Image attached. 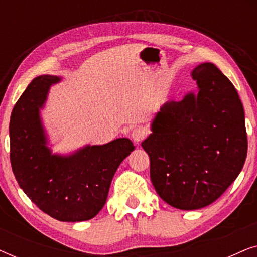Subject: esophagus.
<instances>
[{"instance_id": "1", "label": "esophagus", "mask_w": 257, "mask_h": 257, "mask_svg": "<svg viewBox=\"0 0 257 257\" xmlns=\"http://www.w3.org/2000/svg\"><path fill=\"white\" fill-rule=\"evenodd\" d=\"M131 136H132L133 142L137 143V144H139L140 142H143V140L145 139L146 131L143 127H136L132 131V135Z\"/></svg>"}]
</instances>
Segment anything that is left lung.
<instances>
[{
    "instance_id": "1",
    "label": "left lung",
    "mask_w": 257,
    "mask_h": 257,
    "mask_svg": "<svg viewBox=\"0 0 257 257\" xmlns=\"http://www.w3.org/2000/svg\"><path fill=\"white\" fill-rule=\"evenodd\" d=\"M198 94L167 101L142 143L158 195L178 209L206 207L233 184L247 158L244 111L233 84L212 63L192 71Z\"/></svg>"
}]
</instances>
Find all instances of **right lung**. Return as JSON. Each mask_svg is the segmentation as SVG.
<instances>
[{"instance_id":"obj_1","label":"right lung","mask_w":257,"mask_h":257,"mask_svg":"<svg viewBox=\"0 0 257 257\" xmlns=\"http://www.w3.org/2000/svg\"><path fill=\"white\" fill-rule=\"evenodd\" d=\"M56 76H40L16 101L10 117V163L20 187L48 215L78 222L92 219L106 202L112 178L135 150L127 138L86 146L72 156L51 154L40 119Z\"/></svg>"}]
</instances>
